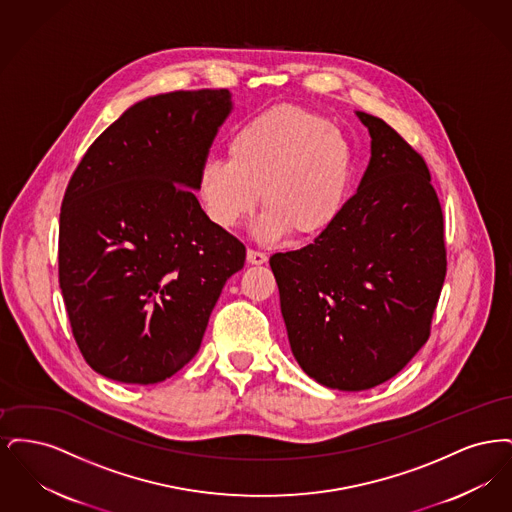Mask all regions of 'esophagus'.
Masks as SVG:
<instances>
[{"label": "esophagus", "mask_w": 512, "mask_h": 512, "mask_svg": "<svg viewBox=\"0 0 512 512\" xmlns=\"http://www.w3.org/2000/svg\"><path fill=\"white\" fill-rule=\"evenodd\" d=\"M267 259L265 253L255 251V249H247V263L249 265H263V263H267Z\"/></svg>", "instance_id": "34e87169"}]
</instances>
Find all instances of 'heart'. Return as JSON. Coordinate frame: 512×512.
Masks as SVG:
<instances>
[{"label":"heart","mask_w":512,"mask_h":512,"mask_svg":"<svg viewBox=\"0 0 512 512\" xmlns=\"http://www.w3.org/2000/svg\"><path fill=\"white\" fill-rule=\"evenodd\" d=\"M355 176L345 132L315 113L276 107L244 122L228 142V159H207L197 190L207 217L222 230L249 217L261 194L265 213L255 238L293 232L315 238L340 219Z\"/></svg>","instance_id":"b5f03b06"}]
</instances>
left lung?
Wrapping results in <instances>:
<instances>
[{
  "label": "left lung",
  "instance_id": "obj_1",
  "mask_svg": "<svg viewBox=\"0 0 512 512\" xmlns=\"http://www.w3.org/2000/svg\"><path fill=\"white\" fill-rule=\"evenodd\" d=\"M355 115L372 140L357 194L313 244L270 257L295 361L340 391L380 386L420 351L447 267L424 159L390 124Z\"/></svg>",
  "mask_w": 512,
  "mask_h": 512
}]
</instances>
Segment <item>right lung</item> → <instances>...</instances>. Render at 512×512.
Returning a JSON list of instances; mask_svg holds the SVG:
<instances>
[{"instance_id": "obj_1", "label": "right lung", "mask_w": 512, "mask_h": 512, "mask_svg": "<svg viewBox=\"0 0 512 512\" xmlns=\"http://www.w3.org/2000/svg\"><path fill=\"white\" fill-rule=\"evenodd\" d=\"M230 111L228 90L149 96L74 171L59 217V286L78 349L105 378H171L197 353L226 280L244 268V244L194 194Z\"/></svg>"}]
</instances>
